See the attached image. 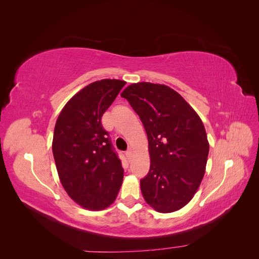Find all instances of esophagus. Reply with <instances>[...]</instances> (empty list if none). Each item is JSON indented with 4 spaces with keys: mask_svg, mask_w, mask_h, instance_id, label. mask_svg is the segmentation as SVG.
I'll return each mask as SVG.
<instances>
[{
    "mask_svg": "<svg viewBox=\"0 0 259 259\" xmlns=\"http://www.w3.org/2000/svg\"><path fill=\"white\" fill-rule=\"evenodd\" d=\"M125 154H126V156H127V159L128 160H131V158H132V155H133V149L132 148H130L128 150L125 152Z\"/></svg>",
    "mask_w": 259,
    "mask_h": 259,
    "instance_id": "1",
    "label": "esophagus"
}]
</instances>
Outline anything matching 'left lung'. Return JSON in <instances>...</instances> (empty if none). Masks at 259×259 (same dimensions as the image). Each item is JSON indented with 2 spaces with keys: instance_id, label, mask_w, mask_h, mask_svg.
<instances>
[{
  "instance_id": "1",
  "label": "left lung",
  "mask_w": 259,
  "mask_h": 259,
  "mask_svg": "<svg viewBox=\"0 0 259 259\" xmlns=\"http://www.w3.org/2000/svg\"><path fill=\"white\" fill-rule=\"evenodd\" d=\"M121 96L139 115L147 133L150 169L140 179L149 205L171 213L189 203L205 173L209 145L200 116L164 84H131Z\"/></svg>"
}]
</instances>
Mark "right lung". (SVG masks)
Segmentation results:
<instances>
[{
    "label": "right lung",
    "mask_w": 259,
    "mask_h": 259,
    "mask_svg": "<svg viewBox=\"0 0 259 259\" xmlns=\"http://www.w3.org/2000/svg\"><path fill=\"white\" fill-rule=\"evenodd\" d=\"M125 83L105 79L85 86L66 104L55 125L52 148L60 183L84 208L111 205L122 185L121 160L101 116Z\"/></svg>",
    "instance_id": "right-lung-1"
}]
</instances>
